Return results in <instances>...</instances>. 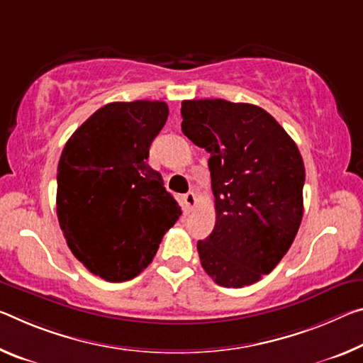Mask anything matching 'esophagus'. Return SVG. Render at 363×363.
Here are the masks:
<instances>
[{"label":"esophagus","instance_id":"obj_1","mask_svg":"<svg viewBox=\"0 0 363 363\" xmlns=\"http://www.w3.org/2000/svg\"><path fill=\"white\" fill-rule=\"evenodd\" d=\"M195 205H197V195H195L194 192H187L186 195L182 197V206H184V211L186 213H191Z\"/></svg>","mask_w":363,"mask_h":363}]
</instances>
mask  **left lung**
<instances>
[{
  "label": "left lung",
  "instance_id": "1",
  "mask_svg": "<svg viewBox=\"0 0 363 363\" xmlns=\"http://www.w3.org/2000/svg\"><path fill=\"white\" fill-rule=\"evenodd\" d=\"M182 132L210 153L216 223L197 250L206 274L244 287L289 250L303 215L306 168L296 142L250 103L182 101Z\"/></svg>",
  "mask_w": 363,
  "mask_h": 363
}]
</instances>
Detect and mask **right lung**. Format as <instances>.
<instances>
[{
	"label": "right lung",
	"instance_id": "right-lung-1",
	"mask_svg": "<svg viewBox=\"0 0 363 363\" xmlns=\"http://www.w3.org/2000/svg\"><path fill=\"white\" fill-rule=\"evenodd\" d=\"M168 114L164 101L108 103L61 153L60 226L74 257L105 281L123 283L143 272L182 213L147 163Z\"/></svg>",
	"mask_w": 363,
	"mask_h": 363
}]
</instances>
